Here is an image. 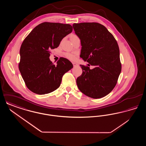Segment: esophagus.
<instances>
[{
  "instance_id": "34e87169",
  "label": "esophagus",
  "mask_w": 146,
  "mask_h": 146,
  "mask_svg": "<svg viewBox=\"0 0 146 146\" xmlns=\"http://www.w3.org/2000/svg\"><path fill=\"white\" fill-rule=\"evenodd\" d=\"M73 67H74L79 66V65H78V64H76V63H73Z\"/></svg>"
}]
</instances>
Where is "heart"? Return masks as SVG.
Returning <instances> with one entry per match:
<instances>
[{"label":"heart","mask_w":146,"mask_h":146,"mask_svg":"<svg viewBox=\"0 0 146 146\" xmlns=\"http://www.w3.org/2000/svg\"><path fill=\"white\" fill-rule=\"evenodd\" d=\"M75 37H77V36L76 35H72L71 38H75ZM64 55L66 56V57H67L68 59H69L70 60L72 61H74L76 60V55L73 54H71V53H66L64 54Z\"/></svg>","instance_id":"b5f03b06"}]
</instances>
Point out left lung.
Instances as JSON below:
<instances>
[{
    "label": "left lung",
    "instance_id": "obj_1",
    "mask_svg": "<svg viewBox=\"0 0 146 146\" xmlns=\"http://www.w3.org/2000/svg\"><path fill=\"white\" fill-rule=\"evenodd\" d=\"M73 27L82 46L80 57L89 63V66H95L90 70L87 66L80 65L83 73L76 79L77 86L88 97H104L116 85L121 70L117 42L100 23H74Z\"/></svg>",
    "mask_w": 146,
    "mask_h": 146
}]
</instances>
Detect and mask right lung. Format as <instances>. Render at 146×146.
<instances>
[{"instance_id":"1","label":"right lung","mask_w":146,"mask_h":146,"mask_svg":"<svg viewBox=\"0 0 146 146\" xmlns=\"http://www.w3.org/2000/svg\"><path fill=\"white\" fill-rule=\"evenodd\" d=\"M72 31L69 24L45 22L36 26L24 39L19 68L29 90L44 95L59 88L63 76L73 68V64L61 57L55 66L50 60V51L57 48Z\"/></svg>"}]
</instances>
